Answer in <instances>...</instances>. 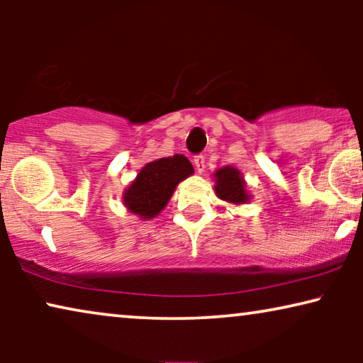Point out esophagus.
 <instances>
[{
  "label": "esophagus",
  "mask_w": 363,
  "mask_h": 363,
  "mask_svg": "<svg viewBox=\"0 0 363 363\" xmlns=\"http://www.w3.org/2000/svg\"><path fill=\"white\" fill-rule=\"evenodd\" d=\"M193 165H195V168H196V172H198V173H203V172H205V168H206V160H205V157H203V155H198V157H195V160H193Z\"/></svg>",
  "instance_id": "34e87169"
}]
</instances>
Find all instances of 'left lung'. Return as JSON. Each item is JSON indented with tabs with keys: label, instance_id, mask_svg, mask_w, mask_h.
<instances>
[{
	"label": "left lung",
	"instance_id": "1",
	"mask_svg": "<svg viewBox=\"0 0 363 363\" xmlns=\"http://www.w3.org/2000/svg\"><path fill=\"white\" fill-rule=\"evenodd\" d=\"M213 178H215V193L220 200L235 206L246 205L252 200L251 193L246 188L245 177L238 168L231 165L221 167L213 173Z\"/></svg>",
	"mask_w": 363,
	"mask_h": 363
}]
</instances>
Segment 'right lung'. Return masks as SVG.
I'll use <instances>...</instances> for the list:
<instances>
[{
    "mask_svg": "<svg viewBox=\"0 0 363 363\" xmlns=\"http://www.w3.org/2000/svg\"><path fill=\"white\" fill-rule=\"evenodd\" d=\"M193 173L195 170L190 160L180 153L148 162L123 190V206L143 221L152 220L168 205L178 183Z\"/></svg>",
    "mask_w": 363,
    "mask_h": 363,
    "instance_id": "1",
    "label": "right lung"
}]
</instances>
